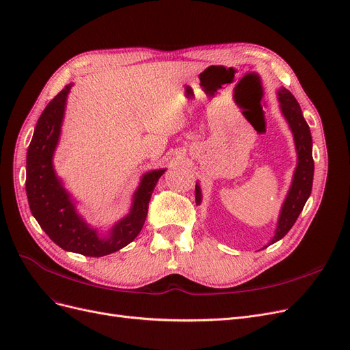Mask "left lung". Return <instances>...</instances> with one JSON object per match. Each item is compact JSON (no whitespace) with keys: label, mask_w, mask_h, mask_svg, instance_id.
Listing matches in <instances>:
<instances>
[{"label":"left lung","mask_w":350,"mask_h":350,"mask_svg":"<svg viewBox=\"0 0 350 350\" xmlns=\"http://www.w3.org/2000/svg\"><path fill=\"white\" fill-rule=\"evenodd\" d=\"M278 100H280L283 115L286 116L290 124L293 135H295L299 162L295 176H293L291 188L282 208L280 218H278L275 235L270 244L282 240L290 231V228L295 226V222L299 218L307 198L310 197L314 172V162L312 155V135L309 124L306 123L303 118L300 105L297 103L296 97L287 89L278 90ZM195 198H197L198 204L201 202V191L198 185L195 187Z\"/></svg>","instance_id":"1"}]
</instances>
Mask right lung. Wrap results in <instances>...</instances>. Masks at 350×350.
Returning a JSON list of instances; mask_svg holds the SVG:
<instances>
[{"label": "right lung", "mask_w": 350, "mask_h": 350, "mask_svg": "<svg viewBox=\"0 0 350 350\" xmlns=\"http://www.w3.org/2000/svg\"><path fill=\"white\" fill-rule=\"evenodd\" d=\"M70 88L72 86H64L37 120L27 150V198L40 227L59 247L83 256L102 257L128 245L141 232L153 188L165 170L152 171L142 178L135 193L131 214L116 224L107 239H99L97 232L89 228L76 214L75 205L60 185L51 163L53 152L59 142L66 97Z\"/></svg>", "instance_id": "obj_1"}]
</instances>
